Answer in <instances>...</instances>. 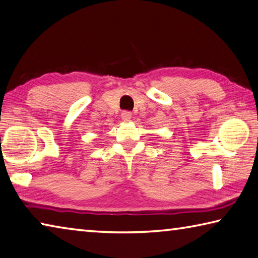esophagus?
<instances>
[{"label":"esophagus","mask_w":258,"mask_h":258,"mask_svg":"<svg viewBox=\"0 0 258 258\" xmlns=\"http://www.w3.org/2000/svg\"><path fill=\"white\" fill-rule=\"evenodd\" d=\"M121 117L123 119L124 121H129L130 119H132V112L129 111H123L121 114Z\"/></svg>","instance_id":"34e87169"}]
</instances>
